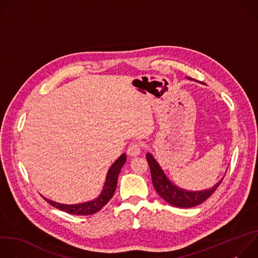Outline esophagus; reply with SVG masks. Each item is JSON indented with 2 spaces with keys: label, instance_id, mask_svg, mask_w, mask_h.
I'll list each match as a JSON object with an SVG mask.
<instances>
[{
  "label": "esophagus",
  "instance_id": "34e87169",
  "mask_svg": "<svg viewBox=\"0 0 258 258\" xmlns=\"http://www.w3.org/2000/svg\"><path fill=\"white\" fill-rule=\"evenodd\" d=\"M141 153V145L139 143H132L127 148V154L131 156H138Z\"/></svg>",
  "mask_w": 258,
  "mask_h": 258
}]
</instances>
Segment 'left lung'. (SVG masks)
Here are the masks:
<instances>
[{
	"label": "left lung",
	"mask_w": 258,
	"mask_h": 258,
	"mask_svg": "<svg viewBox=\"0 0 258 258\" xmlns=\"http://www.w3.org/2000/svg\"><path fill=\"white\" fill-rule=\"evenodd\" d=\"M188 80L192 81L191 78H187ZM146 158L148 160L151 177L153 186L158 193V195L169 203L172 206L179 207V208H190L197 206L204 202L208 197L212 195V193L217 189L219 183L222 182L223 177L220 178L214 186L209 189H204L200 191H190L182 189L175 183H173L165 174L160 164L154 158L152 153L148 152L146 154Z\"/></svg>",
	"instance_id": "obj_1"
}]
</instances>
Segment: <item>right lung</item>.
<instances>
[{
	"label": "right lung",
	"mask_w": 258,
	"mask_h": 258,
	"mask_svg": "<svg viewBox=\"0 0 258 258\" xmlns=\"http://www.w3.org/2000/svg\"><path fill=\"white\" fill-rule=\"evenodd\" d=\"M125 162H126V154L123 153L113 162L111 166L109 167L106 174V179L104 182L103 189L101 193L98 195V197L93 200L86 201L83 203H78V204H63V203L50 200L44 196L43 198L52 206L70 214H76V215L94 214L98 212L101 208H103L108 203V201L113 197V194L117 186V179H118L119 172Z\"/></svg>",
	"instance_id": "obj_1"
}]
</instances>
